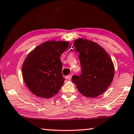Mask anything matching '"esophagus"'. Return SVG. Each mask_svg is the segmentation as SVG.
<instances>
[{"mask_svg": "<svg viewBox=\"0 0 134 134\" xmlns=\"http://www.w3.org/2000/svg\"><path fill=\"white\" fill-rule=\"evenodd\" d=\"M66 79L67 80H71V79H72V75H67L66 76Z\"/></svg>", "mask_w": 134, "mask_h": 134, "instance_id": "34e87169", "label": "esophagus"}]
</instances>
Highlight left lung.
<instances>
[{"label":"left lung","mask_w":134,"mask_h":134,"mask_svg":"<svg viewBox=\"0 0 134 134\" xmlns=\"http://www.w3.org/2000/svg\"><path fill=\"white\" fill-rule=\"evenodd\" d=\"M80 53L81 74L72 76V82L81 94L88 98L100 95L109 87L114 75V67L109 54L98 44L79 38L74 42Z\"/></svg>","instance_id":"obj_1"}]
</instances>
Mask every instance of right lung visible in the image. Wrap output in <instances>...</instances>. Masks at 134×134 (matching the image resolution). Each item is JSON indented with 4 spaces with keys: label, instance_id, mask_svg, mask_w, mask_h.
Listing matches in <instances>:
<instances>
[{
    "label": "right lung",
    "instance_id": "right-lung-1",
    "mask_svg": "<svg viewBox=\"0 0 134 134\" xmlns=\"http://www.w3.org/2000/svg\"><path fill=\"white\" fill-rule=\"evenodd\" d=\"M69 45L68 41H49L27 55L22 67V75L27 87L34 94L51 98L61 88L65 79L60 57Z\"/></svg>",
    "mask_w": 134,
    "mask_h": 134
}]
</instances>
